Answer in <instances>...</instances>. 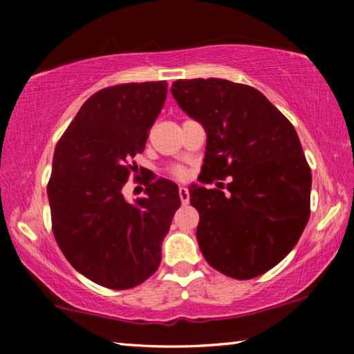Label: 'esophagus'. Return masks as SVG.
Returning <instances> with one entry per match:
<instances>
[{
	"label": "esophagus",
	"mask_w": 354,
	"mask_h": 354,
	"mask_svg": "<svg viewBox=\"0 0 354 354\" xmlns=\"http://www.w3.org/2000/svg\"><path fill=\"white\" fill-rule=\"evenodd\" d=\"M179 198H181V203H183V205H187L189 200H190L187 187H179Z\"/></svg>",
	"instance_id": "obj_1"
}]
</instances>
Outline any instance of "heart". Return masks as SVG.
Here are the masks:
<instances>
[{
  "mask_svg": "<svg viewBox=\"0 0 354 354\" xmlns=\"http://www.w3.org/2000/svg\"><path fill=\"white\" fill-rule=\"evenodd\" d=\"M173 173H175V176H178V178H183L184 176V170L183 169H175V170H173Z\"/></svg>",
  "mask_w": 354,
  "mask_h": 354,
  "instance_id": "obj_1",
  "label": "heart"
}]
</instances>
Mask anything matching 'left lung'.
<instances>
[{
	"label": "left lung",
	"instance_id": "left-lung-1",
	"mask_svg": "<svg viewBox=\"0 0 354 354\" xmlns=\"http://www.w3.org/2000/svg\"><path fill=\"white\" fill-rule=\"evenodd\" d=\"M179 107L206 131L201 173L225 179L230 195L192 185L196 241L215 270L259 277L295 247L309 220L313 175L292 123L254 87L218 77L179 80Z\"/></svg>",
	"mask_w": 354,
	"mask_h": 354
}]
</instances>
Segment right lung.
Here are the masks:
<instances>
[{
	"label": "right lung",
	"mask_w": 354,
	"mask_h": 354,
	"mask_svg": "<svg viewBox=\"0 0 354 354\" xmlns=\"http://www.w3.org/2000/svg\"><path fill=\"white\" fill-rule=\"evenodd\" d=\"M165 98V81L103 88L81 106L53 156V234L75 270L107 289H131L158 270L181 206L178 185L164 178L143 183L145 196L134 203L122 192Z\"/></svg>",
	"instance_id": "add662e5"
}]
</instances>
